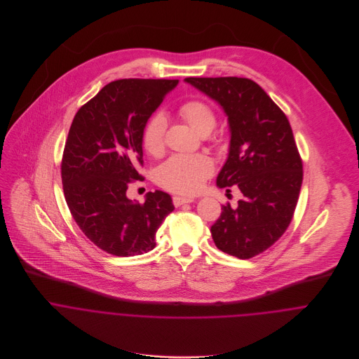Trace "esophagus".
Listing matches in <instances>:
<instances>
[{"label": "esophagus", "instance_id": "esophagus-1", "mask_svg": "<svg viewBox=\"0 0 359 359\" xmlns=\"http://www.w3.org/2000/svg\"><path fill=\"white\" fill-rule=\"evenodd\" d=\"M194 201H195V199H192V198H182V196H174V198H172V202H174L175 207L187 205V203H194Z\"/></svg>", "mask_w": 359, "mask_h": 359}]
</instances>
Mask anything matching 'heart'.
<instances>
[{
    "instance_id": "heart-1",
    "label": "heart",
    "mask_w": 359,
    "mask_h": 359,
    "mask_svg": "<svg viewBox=\"0 0 359 359\" xmlns=\"http://www.w3.org/2000/svg\"><path fill=\"white\" fill-rule=\"evenodd\" d=\"M181 116L201 135L208 134L215 126V114L207 103L188 101L180 107ZM165 117L154 114L142 128V145L152 156L164 149ZM214 164L205 154H174L158 165L156 177L158 184L175 194L194 195L199 192L205 180L211 175Z\"/></svg>"
}]
</instances>
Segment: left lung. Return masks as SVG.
Returning <instances> with one entry per match:
<instances>
[{
  "label": "left lung",
  "instance_id": "1",
  "mask_svg": "<svg viewBox=\"0 0 359 359\" xmlns=\"http://www.w3.org/2000/svg\"><path fill=\"white\" fill-rule=\"evenodd\" d=\"M228 117L229 151L218 188L238 185V207L222 205L211 226L215 246L241 259L271 248L287 229L303 184V163L285 113L255 81L241 77L184 80Z\"/></svg>",
  "mask_w": 359,
  "mask_h": 359
}]
</instances>
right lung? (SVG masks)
<instances>
[{
    "mask_svg": "<svg viewBox=\"0 0 359 359\" xmlns=\"http://www.w3.org/2000/svg\"><path fill=\"white\" fill-rule=\"evenodd\" d=\"M178 80H117L76 113L62 158L69 210L84 235L118 257L154 250L156 232L174 210L168 194L148 192L145 203L126 192L142 164V128Z\"/></svg>",
    "mask_w": 359,
    "mask_h": 359,
    "instance_id": "add662e5",
    "label": "right lung"
}]
</instances>
